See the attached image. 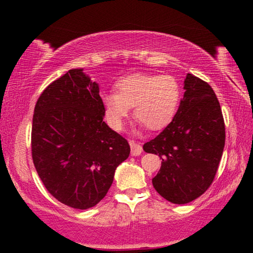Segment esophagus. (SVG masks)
Wrapping results in <instances>:
<instances>
[{
    "label": "esophagus",
    "instance_id": "obj_1",
    "mask_svg": "<svg viewBox=\"0 0 253 253\" xmlns=\"http://www.w3.org/2000/svg\"><path fill=\"white\" fill-rule=\"evenodd\" d=\"M130 146H131V155H133V157L140 155L141 152H143V147H141V145L134 143L133 140H130Z\"/></svg>",
    "mask_w": 253,
    "mask_h": 253
}]
</instances>
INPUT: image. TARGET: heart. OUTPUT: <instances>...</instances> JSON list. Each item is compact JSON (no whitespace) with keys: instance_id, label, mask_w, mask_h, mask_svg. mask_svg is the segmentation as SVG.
Here are the masks:
<instances>
[{"instance_id":"b5f03b06","label":"heart","mask_w":253,"mask_h":253,"mask_svg":"<svg viewBox=\"0 0 253 253\" xmlns=\"http://www.w3.org/2000/svg\"><path fill=\"white\" fill-rule=\"evenodd\" d=\"M116 93L102 95L101 101L107 123L120 131L133 107V117L157 131L167 126L174 119L179 103L181 89L172 76L132 74L115 84Z\"/></svg>"}]
</instances>
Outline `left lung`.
I'll return each instance as SVG.
<instances>
[{
  "mask_svg": "<svg viewBox=\"0 0 253 253\" xmlns=\"http://www.w3.org/2000/svg\"><path fill=\"white\" fill-rule=\"evenodd\" d=\"M174 119L144 151L162 160L152 179L154 189L172 204H188L203 195L215 177L226 140L221 107L213 88L191 74Z\"/></svg>",
  "mask_w": 253,
  "mask_h": 253,
  "instance_id": "8db88e82",
  "label": "left lung"
}]
</instances>
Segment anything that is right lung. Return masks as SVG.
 <instances>
[{
  "label": "right lung",
  "mask_w": 253,
  "mask_h": 253,
  "mask_svg": "<svg viewBox=\"0 0 253 253\" xmlns=\"http://www.w3.org/2000/svg\"><path fill=\"white\" fill-rule=\"evenodd\" d=\"M99 85L83 69L50 83L34 108L31 147L44 188L64 205L87 210L105 198L126 160V138L103 122Z\"/></svg>",
  "instance_id": "obj_1"
}]
</instances>
